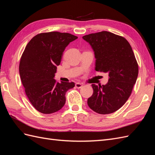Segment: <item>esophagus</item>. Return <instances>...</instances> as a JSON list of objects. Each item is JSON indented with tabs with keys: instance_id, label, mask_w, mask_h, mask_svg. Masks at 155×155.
Masks as SVG:
<instances>
[{
	"instance_id": "1",
	"label": "esophagus",
	"mask_w": 155,
	"mask_h": 155,
	"mask_svg": "<svg viewBox=\"0 0 155 155\" xmlns=\"http://www.w3.org/2000/svg\"><path fill=\"white\" fill-rule=\"evenodd\" d=\"M83 87V84L81 83H76V87L78 88H80Z\"/></svg>"
}]
</instances>
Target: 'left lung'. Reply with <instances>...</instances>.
<instances>
[{
	"mask_svg": "<svg viewBox=\"0 0 155 155\" xmlns=\"http://www.w3.org/2000/svg\"><path fill=\"white\" fill-rule=\"evenodd\" d=\"M91 45L96 58V70L109 74L106 85L92 84L88 107L101 114L112 113L128 100L138 74L132 48L124 37L103 31L83 37Z\"/></svg>",
	"mask_w": 155,
	"mask_h": 155,
	"instance_id": "1",
	"label": "left lung"
}]
</instances>
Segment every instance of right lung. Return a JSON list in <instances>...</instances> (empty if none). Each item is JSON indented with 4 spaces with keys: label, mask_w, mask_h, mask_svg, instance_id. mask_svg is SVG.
I'll return each instance as SVG.
<instances>
[{
    "label": "right lung",
    "mask_w": 155,
    "mask_h": 155,
    "mask_svg": "<svg viewBox=\"0 0 155 155\" xmlns=\"http://www.w3.org/2000/svg\"><path fill=\"white\" fill-rule=\"evenodd\" d=\"M77 39L68 33H42L26 46L20 61V76L27 97L41 113L59 110L66 101V92L75 87L74 82L59 83L54 77L63 51Z\"/></svg>",
    "instance_id": "obj_1"
}]
</instances>
